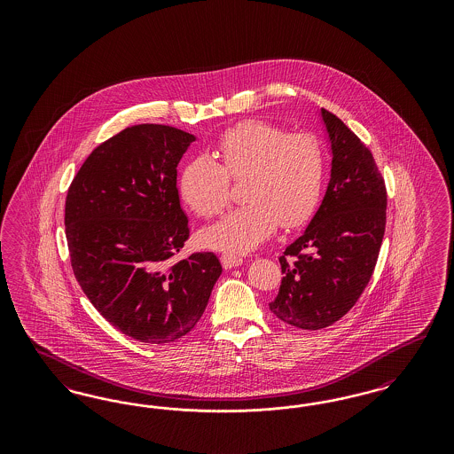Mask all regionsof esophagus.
I'll return each instance as SVG.
<instances>
[{"instance_id": "obj_1", "label": "esophagus", "mask_w": 454, "mask_h": 454, "mask_svg": "<svg viewBox=\"0 0 454 454\" xmlns=\"http://www.w3.org/2000/svg\"><path fill=\"white\" fill-rule=\"evenodd\" d=\"M221 263L224 269H235L238 265L243 263V259L238 257V255H231V254H224L221 255Z\"/></svg>"}]
</instances>
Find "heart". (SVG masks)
I'll return each instance as SVG.
<instances>
[{
	"label": "heart",
	"instance_id": "obj_1",
	"mask_svg": "<svg viewBox=\"0 0 454 454\" xmlns=\"http://www.w3.org/2000/svg\"><path fill=\"white\" fill-rule=\"evenodd\" d=\"M213 154L192 160L180 175V194L202 217L219 215L230 200L231 176L243 180L245 204L200 233L204 247L247 254L276 228L302 224L317 209L325 178V153L308 132H286L267 121H243L217 137Z\"/></svg>",
	"mask_w": 454,
	"mask_h": 454
}]
</instances>
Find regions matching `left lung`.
Listing matches in <instances>:
<instances>
[{
	"instance_id": "obj_1",
	"label": "left lung",
	"mask_w": 454,
	"mask_h": 454,
	"mask_svg": "<svg viewBox=\"0 0 454 454\" xmlns=\"http://www.w3.org/2000/svg\"><path fill=\"white\" fill-rule=\"evenodd\" d=\"M332 143L324 202L306 231L279 257V294L269 302L284 324L320 330L339 322L374 272L387 226V187L372 153L322 108Z\"/></svg>"
}]
</instances>
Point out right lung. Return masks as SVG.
<instances>
[{
    "label": "right lung",
    "instance_id": "add662e5",
    "mask_svg": "<svg viewBox=\"0 0 454 454\" xmlns=\"http://www.w3.org/2000/svg\"><path fill=\"white\" fill-rule=\"evenodd\" d=\"M194 139L172 126L126 128L90 153L66 195L76 281L108 324L152 346L194 328L223 272L213 252L173 262L191 235L176 165Z\"/></svg>",
    "mask_w": 454,
    "mask_h": 454
}]
</instances>
